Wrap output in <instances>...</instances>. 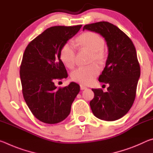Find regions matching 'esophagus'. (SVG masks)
<instances>
[{
  "instance_id": "esophagus-1",
  "label": "esophagus",
  "mask_w": 153,
  "mask_h": 153,
  "mask_svg": "<svg viewBox=\"0 0 153 153\" xmlns=\"http://www.w3.org/2000/svg\"><path fill=\"white\" fill-rule=\"evenodd\" d=\"M80 89H81L82 90H86V89H87V87L84 86V85H80Z\"/></svg>"
}]
</instances>
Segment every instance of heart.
Returning a JSON list of instances; mask_svg holds the SVG:
<instances>
[{
	"label": "heart",
	"instance_id": "heart-1",
	"mask_svg": "<svg viewBox=\"0 0 153 153\" xmlns=\"http://www.w3.org/2000/svg\"><path fill=\"white\" fill-rule=\"evenodd\" d=\"M77 43L87 50L92 52L91 61L102 63L105 59V40L102 37L94 32H86L77 38ZM76 48L71 42H68L63 46L60 58L62 62L69 68H72L76 60ZM100 73L97 65L92 64L88 66L79 67L71 72V77L74 81L79 84L88 85L91 84Z\"/></svg>",
	"mask_w": 153,
	"mask_h": 153
}]
</instances>
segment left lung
<instances>
[{
    "label": "left lung",
    "mask_w": 153,
    "mask_h": 153,
    "mask_svg": "<svg viewBox=\"0 0 153 153\" xmlns=\"http://www.w3.org/2000/svg\"><path fill=\"white\" fill-rule=\"evenodd\" d=\"M87 30L101 35L107 42L108 57L98 80L108 84L107 92L92 89L94 97L90 102L95 117L115 121L130 109L136 97L140 67L132 41L120 28L107 22L84 25Z\"/></svg>",
    "instance_id": "1"
}]
</instances>
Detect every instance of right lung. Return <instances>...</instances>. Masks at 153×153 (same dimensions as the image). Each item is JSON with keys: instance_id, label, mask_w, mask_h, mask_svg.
<instances>
[{"instance_id": "add662e5", "label": "right lung", "mask_w": 153, "mask_h": 153, "mask_svg": "<svg viewBox=\"0 0 153 153\" xmlns=\"http://www.w3.org/2000/svg\"><path fill=\"white\" fill-rule=\"evenodd\" d=\"M82 26L49 27L31 41L24 51L20 66L23 96L31 112L42 122L63 121L79 92L76 83L57 88L55 82L68 76L60 58L61 50Z\"/></svg>"}]
</instances>
